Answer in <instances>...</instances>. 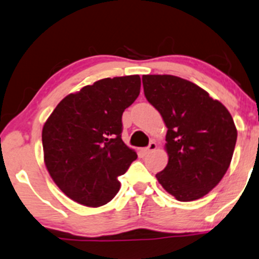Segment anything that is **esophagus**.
<instances>
[{"instance_id":"esophagus-1","label":"esophagus","mask_w":259,"mask_h":259,"mask_svg":"<svg viewBox=\"0 0 259 259\" xmlns=\"http://www.w3.org/2000/svg\"><path fill=\"white\" fill-rule=\"evenodd\" d=\"M156 147H157V145H156L155 141H151V143L149 144V146H147V147H145V149L143 150V151H144L145 155H147V153L152 152L153 150H156Z\"/></svg>"}]
</instances>
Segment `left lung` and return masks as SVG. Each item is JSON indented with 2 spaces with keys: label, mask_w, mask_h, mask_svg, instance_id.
Wrapping results in <instances>:
<instances>
[{
  "label": "left lung",
  "mask_w": 259,
  "mask_h": 259,
  "mask_svg": "<svg viewBox=\"0 0 259 259\" xmlns=\"http://www.w3.org/2000/svg\"><path fill=\"white\" fill-rule=\"evenodd\" d=\"M143 84L168 129V163L156 178L180 201L204 197L230 166L237 140L234 119L224 104L184 78L144 75Z\"/></svg>",
  "instance_id": "1"
}]
</instances>
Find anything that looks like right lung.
Returning a JSON list of instances; mask_svg holds the SVG:
<instances>
[{"instance_id":"add662e5","label":"right lung","mask_w":259,"mask_h":259,"mask_svg":"<svg viewBox=\"0 0 259 259\" xmlns=\"http://www.w3.org/2000/svg\"><path fill=\"white\" fill-rule=\"evenodd\" d=\"M140 87L139 75L99 79L66 96L45 121V166L73 201L97 208L119 192L118 177L138 158L121 140V115Z\"/></svg>"}]
</instances>
